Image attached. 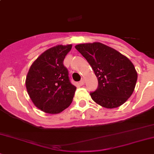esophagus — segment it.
Listing matches in <instances>:
<instances>
[{
  "label": "esophagus",
  "instance_id": "esophagus-1",
  "mask_svg": "<svg viewBox=\"0 0 154 154\" xmlns=\"http://www.w3.org/2000/svg\"><path fill=\"white\" fill-rule=\"evenodd\" d=\"M79 83H80L81 85H83L84 84H85V79H84V78H82V80H81L80 82H79Z\"/></svg>",
  "mask_w": 154,
  "mask_h": 154
}]
</instances>
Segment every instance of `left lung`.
I'll return each mask as SVG.
<instances>
[{
  "label": "left lung",
  "instance_id": "left-lung-1",
  "mask_svg": "<svg viewBox=\"0 0 154 154\" xmlns=\"http://www.w3.org/2000/svg\"><path fill=\"white\" fill-rule=\"evenodd\" d=\"M75 49L88 61L98 79L92 99L106 108H115L131 97L137 81L133 63L119 52L99 42L81 44Z\"/></svg>",
  "mask_w": 154,
  "mask_h": 154
}]
</instances>
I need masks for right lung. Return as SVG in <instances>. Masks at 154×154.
Returning <instances> with one entry per match:
<instances>
[{"label":"right lung","instance_id":"add662e5","mask_svg":"<svg viewBox=\"0 0 154 154\" xmlns=\"http://www.w3.org/2000/svg\"><path fill=\"white\" fill-rule=\"evenodd\" d=\"M72 45H58L46 50L30 66L26 87L35 105L47 113H59L72 103L76 88L72 85L64 58Z\"/></svg>","mask_w":154,"mask_h":154}]
</instances>
